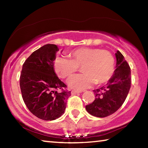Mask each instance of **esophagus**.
Here are the masks:
<instances>
[{
  "mask_svg": "<svg viewBox=\"0 0 148 148\" xmlns=\"http://www.w3.org/2000/svg\"><path fill=\"white\" fill-rule=\"evenodd\" d=\"M79 92H82V91H77V90H72V91H71V93L72 95L79 93Z\"/></svg>",
  "mask_w": 148,
  "mask_h": 148,
  "instance_id": "esophagus-1",
  "label": "esophagus"
}]
</instances>
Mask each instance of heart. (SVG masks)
<instances>
[{"instance_id":"1","label":"heart","mask_w":148,"mask_h":148,"mask_svg":"<svg viewBox=\"0 0 148 148\" xmlns=\"http://www.w3.org/2000/svg\"><path fill=\"white\" fill-rule=\"evenodd\" d=\"M71 59L57 57L54 62L56 74L61 78H66L82 66L83 74H76L69 79L71 88L85 89L95 83L108 82L115 71V59L110 51L91 47H80L70 53Z\"/></svg>"}]
</instances>
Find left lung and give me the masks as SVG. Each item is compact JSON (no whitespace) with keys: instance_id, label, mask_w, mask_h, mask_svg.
<instances>
[{"instance_id":"obj_1","label":"left lung","mask_w":148,"mask_h":148,"mask_svg":"<svg viewBox=\"0 0 148 148\" xmlns=\"http://www.w3.org/2000/svg\"><path fill=\"white\" fill-rule=\"evenodd\" d=\"M116 69L106 86L93 90L95 101L87 105L88 113L105 117L116 112L123 104L131 88V69L119 51L116 53Z\"/></svg>"}]
</instances>
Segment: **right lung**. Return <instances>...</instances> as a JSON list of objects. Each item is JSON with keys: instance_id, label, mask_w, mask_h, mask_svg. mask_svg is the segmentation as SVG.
Masks as SVG:
<instances>
[{"instance_id": "1", "label": "right lung", "mask_w": 148, "mask_h": 148, "mask_svg": "<svg viewBox=\"0 0 148 148\" xmlns=\"http://www.w3.org/2000/svg\"><path fill=\"white\" fill-rule=\"evenodd\" d=\"M59 50L55 44L40 47L25 61L20 76L25 104L32 114L46 121L56 119L64 113L71 95L64 91L66 86L55 72L54 61Z\"/></svg>"}]
</instances>
